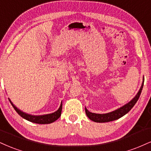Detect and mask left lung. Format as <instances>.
Segmentation results:
<instances>
[{
  "instance_id": "8db88e82",
  "label": "left lung",
  "mask_w": 151,
  "mask_h": 151,
  "mask_svg": "<svg viewBox=\"0 0 151 151\" xmlns=\"http://www.w3.org/2000/svg\"><path fill=\"white\" fill-rule=\"evenodd\" d=\"M143 82H144V81H143L142 86H141L139 91L138 92V93L137 94V96H136L129 103H128L127 104L121 107L120 108L117 109V110H115V111H112L111 112H109V113L106 114L93 113V112H91L88 111V110L85 108V112H86L87 117L89 118L91 120L95 122H108L116 120V119H119V118H120L122 117V116L126 115L127 112L130 111L131 109L133 108L134 105L136 104V103H137L138 100H139V96L141 93V91L143 89Z\"/></svg>"
}]
</instances>
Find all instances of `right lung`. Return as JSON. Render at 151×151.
<instances>
[{"label":"right lung","instance_id":"obj_1","mask_svg":"<svg viewBox=\"0 0 151 151\" xmlns=\"http://www.w3.org/2000/svg\"><path fill=\"white\" fill-rule=\"evenodd\" d=\"M10 101V103H11L12 107H13L15 111L21 116L22 117H23L24 119H27V120L32 122L36 123V124H50V123L53 122L55 120L60 117L61 115V112H62V108H63V103H61L60 106L57 111L53 112L51 114H48V115H39V116H35V115H28V114L24 113V112H22L21 110H19V109L16 108L14 105L12 104V103Z\"/></svg>","mask_w":151,"mask_h":151}]
</instances>
